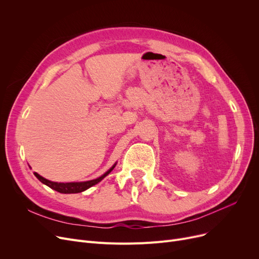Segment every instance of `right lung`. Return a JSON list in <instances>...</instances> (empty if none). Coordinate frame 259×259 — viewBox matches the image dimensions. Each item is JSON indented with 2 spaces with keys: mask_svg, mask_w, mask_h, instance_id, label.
Segmentation results:
<instances>
[{
  "mask_svg": "<svg viewBox=\"0 0 259 259\" xmlns=\"http://www.w3.org/2000/svg\"><path fill=\"white\" fill-rule=\"evenodd\" d=\"M115 165L113 167H111L110 169H109L105 174H103L101 178H99L97 180L88 181V182H83V183H56V182H50V181L42 178V176L38 175L36 172H34V175L38 179L39 182H42L43 184L47 185L51 189L56 190V191H58L60 193H64V194H71V193L83 192V191H85V190L89 189L90 187L97 185L98 183H100L104 178H106V176L113 170Z\"/></svg>",
  "mask_w": 259,
  "mask_h": 259,
  "instance_id": "right-lung-1",
  "label": "right lung"
}]
</instances>
